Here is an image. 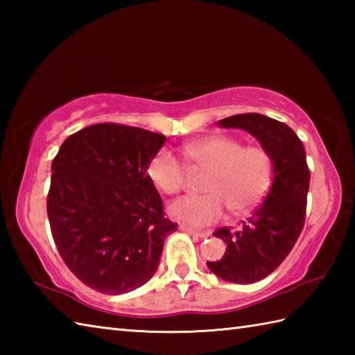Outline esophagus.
I'll list each match as a JSON object with an SVG mask.
<instances>
[{"instance_id":"obj_1","label":"esophagus","mask_w":355,"mask_h":355,"mask_svg":"<svg viewBox=\"0 0 355 355\" xmlns=\"http://www.w3.org/2000/svg\"><path fill=\"white\" fill-rule=\"evenodd\" d=\"M182 230L189 233V235L192 236H198V238H205V236H209V232H201V230H195L192 227H187V225H182Z\"/></svg>"}]
</instances>
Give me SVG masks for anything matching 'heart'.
I'll use <instances>...</instances> for the list:
<instances>
[{
  "label": "heart",
  "mask_w": 355,
  "mask_h": 355,
  "mask_svg": "<svg viewBox=\"0 0 355 355\" xmlns=\"http://www.w3.org/2000/svg\"><path fill=\"white\" fill-rule=\"evenodd\" d=\"M187 163L205 171L202 195H184L169 205V214L191 225L215 223L225 209L244 215L258 207L273 183L275 163L259 145H244L232 135H210L183 148ZM149 182L158 191L173 195L186 183V166L171 149H160L146 168Z\"/></svg>",
  "instance_id": "b5f03b06"
}]
</instances>
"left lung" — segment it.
Masks as SVG:
<instances>
[{
  "label": "left lung",
  "instance_id": "8db88e82",
  "mask_svg": "<svg viewBox=\"0 0 355 355\" xmlns=\"http://www.w3.org/2000/svg\"><path fill=\"white\" fill-rule=\"evenodd\" d=\"M216 123L248 131L273 157V183L262 205L239 230L220 227L214 232V236L227 244V250L220 261L207 262L210 271L224 281L253 284L281 266L302 233L310 189L305 148L288 125L258 112Z\"/></svg>",
  "mask_w": 355,
  "mask_h": 355
}]
</instances>
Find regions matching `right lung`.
I'll return each instance as SVG.
<instances>
[{"label": "right lung", "mask_w": 355, "mask_h": 355, "mask_svg": "<svg viewBox=\"0 0 355 355\" xmlns=\"http://www.w3.org/2000/svg\"><path fill=\"white\" fill-rule=\"evenodd\" d=\"M164 141L143 128L97 123L71 134L53 158L51 236L89 288L122 294L154 276L164 238L178 227L146 173Z\"/></svg>", "instance_id": "add662e5"}]
</instances>
